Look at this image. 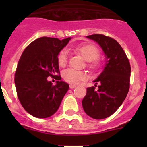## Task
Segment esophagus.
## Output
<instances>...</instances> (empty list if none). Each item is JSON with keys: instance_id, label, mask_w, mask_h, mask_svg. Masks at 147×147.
Returning a JSON list of instances; mask_svg holds the SVG:
<instances>
[{"instance_id": "esophagus-1", "label": "esophagus", "mask_w": 147, "mask_h": 147, "mask_svg": "<svg viewBox=\"0 0 147 147\" xmlns=\"http://www.w3.org/2000/svg\"><path fill=\"white\" fill-rule=\"evenodd\" d=\"M76 87V85H69V88H71V89H74V88H75Z\"/></svg>"}]
</instances>
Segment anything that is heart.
<instances>
[{"label": "heart", "instance_id": "b5f03b06", "mask_svg": "<svg viewBox=\"0 0 147 147\" xmlns=\"http://www.w3.org/2000/svg\"><path fill=\"white\" fill-rule=\"evenodd\" d=\"M78 54H81L84 59L88 62V66L90 68L96 69L100 66V61L98 59L100 52L98 48L93 44H82L74 48ZM68 59V51L63 49L59 51L57 56L58 64L61 67L66 65ZM62 78L65 82L71 84H77L87 78L86 73L76 71L73 68H67L62 73Z\"/></svg>", "mask_w": 147, "mask_h": 147}]
</instances>
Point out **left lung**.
<instances>
[{
  "mask_svg": "<svg viewBox=\"0 0 147 147\" xmlns=\"http://www.w3.org/2000/svg\"><path fill=\"white\" fill-rule=\"evenodd\" d=\"M101 46L105 56L102 72L93 81L98 90L87 88L82 104L87 115L95 119L109 117L119 109L129 89L131 67L129 59L119 42L103 34L87 36Z\"/></svg>",
  "mask_w": 147,
  "mask_h": 147,
  "instance_id": "8db88e82",
  "label": "left lung"
}]
</instances>
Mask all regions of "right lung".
<instances>
[{"label": "right lung", "mask_w": 147, "mask_h": 147, "mask_svg": "<svg viewBox=\"0 0 147 147\" xmlns=\"http://www.w3.org/2000/svg\"><path fill=\"white\" fill-rule=\"evenodd\" d=\"M70 40L40 37L26 48L19 59L15 75L17 94L23 108L34 117L54 115L68 90L69 85L59 75L55 86L47 77L59 74L58 54Z\"/></svg>", "instance_id": "right-lung-1"}]
</instances>
